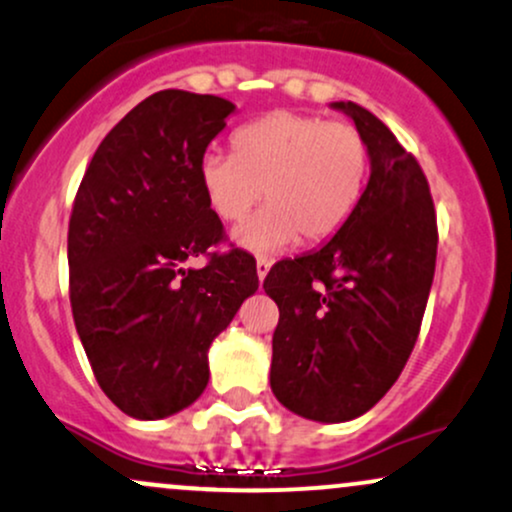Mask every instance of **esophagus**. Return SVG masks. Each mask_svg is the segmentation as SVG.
Instances as JSON below:
<instances>
[{
	"label": "esophagus",
	"instance_id": "obj_1",
	"mask_svg": "<svg viewBox=\"0 0 512 512\" xmlns=\"http://www.w3.org/2000/svg\"><path fill=\"white\" fill-rule=\"evenodd\" d=\"M269 269H272V262L264 260V257H262V260H257V279H260V281L267 279Z\"/></svg>",
	"mask_w": 512,
	"mask_h": 512
}]
</instances>
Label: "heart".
<instances>
[{
    "label": "heart",
    "mask_w": 512,
    "mask_h": 512,
    "mask_svg": "<svg viewBox=\"0 0 512 512\" xmlns=\"http://www.w3.org/2000/svg\"><path fill=\"white\" fill-rule=\"evenodd\" d=\"M233 151L199 158V185L221 221L243 219L231 240L255 255H274L301 236L332 238L354 214L368 175V146L349 122L276 110L240 127Z\"/></svg>",
    "instance_id": "1"
}]
</instances>
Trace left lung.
Masks as SVG:
<instances>
[{
  "label": "left lung",
  "instance_id": "obj_1",
  "mask_svg": "<svg viewBox=\"0 0 512 512\" xmlns=\"http://www.w3.org/2000/svg\"><path fill=\"white\" fill-rule=\"evenodd\" d=\"M330 108L368 146V185L322 248L274 264L264 293L279 305L274 397L303 419L344 424L385 397L414 349L438 228L424 170L385 122L351 101Z\"/></svg>",
  "mask_w": 512,
  "mask_h": 512
}]
</instances>
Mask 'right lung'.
Returning a JSON list of instances; mask_svg holds the SVG:
<instances>
[{
    "label": "right lung",
    "instance_id": "obj_1",
    "mask_svg": "<svg viewBox=\"0 0 512 512\" xmlns=\"http://www.w3.org/2000/svg\"><path fill=\"white\" fill-rule=\"evenodd\" d=\"M236 105L158 91L93 154L69 219L74 325L101 390L139 421L178 414L209 383V346L257 291L245 252L185 269L221 236L199 158Z\"/></svg>",
    "mask_w": 512,
    "mask_h": 512
}]
</instances>
